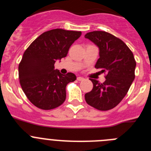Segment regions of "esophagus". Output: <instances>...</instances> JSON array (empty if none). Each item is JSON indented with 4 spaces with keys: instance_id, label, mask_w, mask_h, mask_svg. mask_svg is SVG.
Returning a JSON list of instances; mask_svg holds the SVG:
<instances>
[{
    "instance_id": "34e87169",
    "label": "esophagus",
    "mask_w": 151,
    "mask_h": 151,
    "mask_svg": "<svg viewBox=\"0 0 151 151\" xmlns=\"http://www.w3.org/2000/svg\"><path fill=\"white\" fill-rule=\"evenodd\" d=\"M84 79H85V78H84L83 77H81V76L77 77V80H78V81H83Z\"/></svg>"
}]
</instances>
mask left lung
<instances>
[{"label": "left lung", "instance_id": "8db88e82", "mask_svg": "<svg viewBox=\"0 0 151 151\" xmlns=\"http://www.w3.org/2000/svg\"><path fill=\"white\" fill-rule=\"evenodd\" d=\"M85 38L98 47L100 58L95 68L106 73L104 83L90 78L93 89L85 94V101L97 110H111L126 95L134 79V55L122 40L110 33L94 31L87 33Z\"/></svg>", "mask_w": 151, "mask_h": 151}]
</instances>
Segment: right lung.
Listing matches in <instances>:
<instances>
[{"label":"right lung","mask_w":151,"mask_h":151,"mask_svg":"<svg viewBox=\"0 0 151 151\" xmlns=\"http://www.w3.org/2000/svg\"><path fill=\"white\" fill-rule=\"evenodd\" d=\"M81 32L55 29L42 33L24 52L19 65V78L30 102L41 110H52L66 100V87L76 75L54 69L57 60L66 57Z\"/></svg>","instance_id":"right-lung-1"}]
</instances>
